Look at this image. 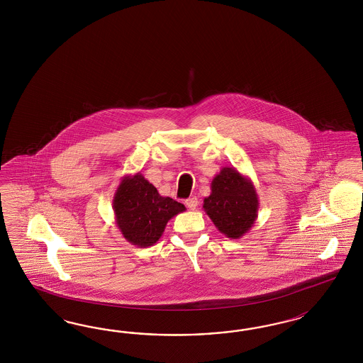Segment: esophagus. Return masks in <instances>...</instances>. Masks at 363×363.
Listing matches in <instances>:
<instances>
[{
    "label": "esophagus",
    "instance_id": "obj_1",
    "mask_svg": "<svg viewBox=\"0 0 363 363\" xmlns=\"http://www.w3.org/2000/svg\"><path fill=\"white\" fill-rule=\"evenodd\" d=\"M185 205H186L187 208L190 210H196L198 206V198L197 197H190L187 198L186 201H185Z\"/></svg>",
    "mask_w": 363,
    "mask_h": 363
}]
</instances>
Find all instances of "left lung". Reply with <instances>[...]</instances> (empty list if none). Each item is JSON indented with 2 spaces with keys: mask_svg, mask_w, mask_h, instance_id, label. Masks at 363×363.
Listing matches in <instances>:
<instances>
[{
  "mask_svg": "<svg viewBox=\"0 0 363 363\" xmlns=\"http://www.w3.org/2000/svg\"><path fill=\"white\" fill-rule=\"evenodd\" d=\"M211 193L203 210L216 228L231 240H238L253 228L258 217V194L249 177L235 167H222L211 181Z\"/></svg>",
  "mask_w": 363,
  "mask_h": 363,
  "instance_id": "left-lung-1",
  "label": "left lung"
}]
</instances>
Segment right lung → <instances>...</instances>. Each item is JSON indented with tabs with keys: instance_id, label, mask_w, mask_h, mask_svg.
I'll use <instances>...</instances> for the list:
<instances>
[{
	"instance_id": "right-lung-1",
	"label": "right lung",
	"mask_w": 363,
	"mask_h": 363,
	"mask_svg": "<svg viewBox=\"0 0 363 363\" xmlns=\"http://www.w3.org/2000/svg\"><path fill=\"white\" fill-rule=\"evenodd\" d=\"M116 223L123 238L137 247H149L161 238L166 223L186 208L162 197L141 174L125 176L113 198Z\"/></svg>"
}]
</instances>
